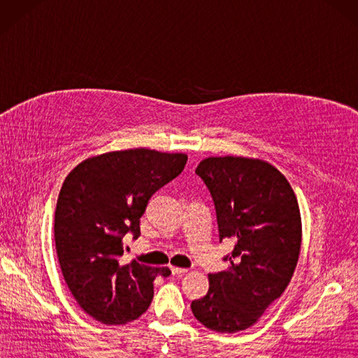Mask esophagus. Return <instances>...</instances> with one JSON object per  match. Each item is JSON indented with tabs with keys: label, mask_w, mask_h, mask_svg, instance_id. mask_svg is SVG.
I'll return each mask as SVG.
<instances>
[{
	"label": "esophagus",
	"mask_w": 358,
	"mask_h": 358,
	"mask_svg": "<svg viewBox=\"0 0 358 358\" xmlns=\"http://www.w3.org/2000/svg\"><path fill=\"white\" fill-rule=\"evenodd\" d=\"M171 271L173 275H185V273L187 272V269L185 268H175V266H171Z\"/></svg>",
	"instance_id": "34e87169"
}]
</instances>
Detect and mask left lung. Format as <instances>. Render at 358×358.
<instances>
[{
	"mask_svg": "<svg viewBox=\"0 0 358 358\" xmlns=\"http://www.w3.org/2000/svg\"><path fill=\"white\" fill-rule=\"evenodd\" d=\"M195 173L214 200L220 243L235 246L224 257L229 268L209 273V291L192 301V313L212 331H245L294 275L301 246L299 203L285 175L263 159L209 157Z\"/></svg>",
	"mask_w": 358,
	"mask_h": 358,
	"instance_id": "left-lung-1",
	"label": "left lung"
}]
</instances>
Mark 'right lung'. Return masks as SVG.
<instances>
[{
    "label": "right lung",
    "instance_id": "1",
    "mask_svg": "<svg viewBox=\"0 0 358 358\" xmlns=\"http://www.w3.org/2000/svg\"><path fill=\"white\" fill-rule=\"evenodd\" d=\"M186 154L150 149L87 158L67 175L55 209V246L63 277L85 313L124 324L148 310L154 280L169 268L121 263L123 240L140 237V218L158 189L178 177Z\"/></svg>",
    "mask_w": 358,
    "mask_h": 358
}]
</instances>
